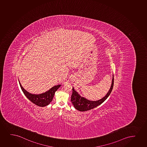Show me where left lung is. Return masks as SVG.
<instances>
[{
	"instance_id": "left-lung-1",
	"label": "left lung",
	"mask_w": 147,
	"mask_h": 147,
	"mask_svg": "<svg viewBox=\"0 0 147 147\" xmlns=\"http://www.w3.org/2000/svg\"><path fill=\"white\" fill-rule=\"evenodd\" d=\"M114 86V76L112 81L111 86L108 93L102 99L97 101H90L80 96L77 92L73 88V93L71 96V102L73 103L74 108L80 111H86L94 108L97 106L102 104L106 99L108 98Z\"/></svg>"
}]
</instances>
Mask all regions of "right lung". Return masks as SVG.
Instances as JSON below:
<instances>
[{
	"label": "right lung",
	"instance_id": "add662e5",
	"mask_svg": "<svg viewBox=\"0 0 147 147\" xmlns=\"http://www.w3.org/2000/svg\"><path fill=\"white\" fill-rule=\"evenodd\" d=\"M19 84L23 92L28 98V99H29L32 103H33L34 104L40 107L46 106L50 104V103L52 101L55 92L61 86V85H58V86H54V87L51 88L50 90H49L48 91H47L45 93L36 95L32 94L29 93L28 92L26 91V90H25L23 88L22 86L21 85L20 82H19Z\"/></svg>",
	"mask_w": 147,
	"mask_h": 147
}]
</instances>
